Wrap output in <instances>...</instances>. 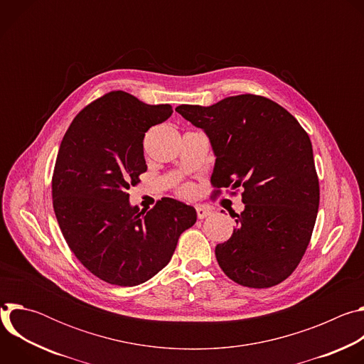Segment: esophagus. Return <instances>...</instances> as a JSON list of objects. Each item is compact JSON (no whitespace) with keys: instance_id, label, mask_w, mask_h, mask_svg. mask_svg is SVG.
I'll list each match as a JSON object with an SVG mask.
<instances>
[{"instance_id":"esophagus-1","label":"esophagus","mask_w":364,"mask_h":364,"mask_svg":"<svg viewBox=\"0 0 364 364\" xmlns=\"http://www.w3.org/2000/svg\"><path fill=\"white\" fill-rule=\"evenodd\" d=\"M196 210H197V218L201 220V219H205V218H209L210 215H212V212L209 210V209H205V207H203V205H198V207H196Z\"/></svg>"}]
</instances>
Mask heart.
I'll use <instances>...</instances> for the list:
<instances>
[{"instance_id":"1","label":"heart","mask_w":364,"mask_h":364,"mask_svg":"<svg viewBox=\"0 0 364 364\" xmlns=\"http://www.w3.org/2000/svg\"><path fill=\"white\" fill-rule=\"evenodd\" d=\"M178 194L180 196H184V197H188L193 194V187L190 184H183L178 187Z\"/></svg>"}]
</instances>
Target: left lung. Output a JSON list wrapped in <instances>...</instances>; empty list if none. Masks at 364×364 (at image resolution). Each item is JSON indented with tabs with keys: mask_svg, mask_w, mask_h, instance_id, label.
Masks as SVG:
<instances>
[{
	"mask_svg": "<svg viewBox=\"0 0 364 364\" xmlns=\"http://www.w3.org/2000/svg\"><path fill=\"white\" fill-rule=\"evenodd\" d=\"M176 111L212 142L215 196L242 188L245 210L236 215L237 228L216 246L220 268L247 288L285 281L306 250L320 204L308 134L277 102L252 93Z\"/></svg>",
	"mask_w": 364,
	"mask_h": 364,
	"instance_id": "1",
	"label": "left lung"
}]
</instances>
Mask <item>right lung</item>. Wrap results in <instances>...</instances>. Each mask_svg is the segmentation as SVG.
Instances as JSON below:
<instances>
[{
    "mask_svg": "<svg viewBox=\"0 0 364 364\" xmlns=\"http://www.w3.org/2000/svg\"><path fill=\"white\" fill-rule=\"evenodd\" d=\"M171 114L167 103L112 90L85 107L62 139L51 178L56 219L80 264L108 284L134 287L159 274L197 220L194 207L168 197L148 212L129 204V187L146 171L145 132Z\"/></svg>",
    "mask_w": 364,
    "mask_h": 364,
    "instance_id": "add662e5",
    "label": "right lung"
}]
</instances>
